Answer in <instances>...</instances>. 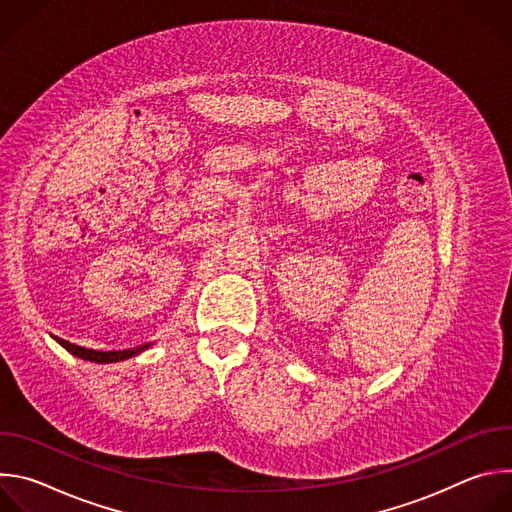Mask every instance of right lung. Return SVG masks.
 <instances>
[{
    "instance_id": "obj_1",
    "label": "right lung",
    "mask_w": 512,
    "mask_h": 512,
    "mask_svg": "<svg viewBox=\"0 0 512 512\" xmlns=\"http://www.w3.org/2000/svg\"><path fill=\"white\" fill-rule=\"evenodd\" d=\"M70 354H75L83 360H91V362H119V360H127L139 352H143L145 348H150V344H143V346H135V348H125V350H107V352H101V350H93V348H83V346H77V344H70V342H64V340H58Z\"/></svg>"
}]
</instances>
